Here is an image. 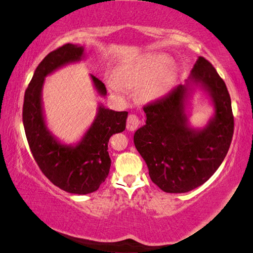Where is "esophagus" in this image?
<instances>
[{
    "label": "esophagus",
    "instance_id": "1",
    "mask_svg": "<svg viewBox=\"0 0 253 253\" xmlns=\"http://www.w3.org/2000/svg\"><path fill=\"white\" fill-rule=\"evenodd\" d=\"M140 124V120L134 114H130L126 120V129L127 131H134L138 129Z\"/></svg>",
    "mask_w": 253,
    "mask_h": 253
}]
</instances>
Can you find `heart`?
<instances>
[{
    "mask_svg": "<svg viewBox=\"0 0 253 253\" xmlns=\"http://www.w3.org/2000/svg\"><path fill=\"white\" fill-rule=\"evenodd\" d=\"M179 69L165 54L148 53L124 64L117 72V79L109 80V86L115 95L126 96L127 88H139L143 101H154L168 94L178 78Z\"/></svg>",
    "mask_w": 253,
    "mask_h": 253,
    "instance_id": "heart-1",
    "label": "heart"
}]
</instances>
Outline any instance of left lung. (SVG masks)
<instances>
[{
	"label": "left lung",
	"mask_w": 253,
	"mask_h": 253,
	"mask_svg": "<svg viewBox=\"0 0 253 253\" xmlns=\"http://www.w3.org/2000/svg\"><path fill=\"white\" fill-rule=\"evenodd\" d=\"M197 88L214 106L202 128L188 119ZM143 110L147 120L133 140L153 182L165 192L184 193L209 180L227 156L234 126L228 88L210 62L199 56L184 84Z\"/></svg>",
	"instance_id": "obj_1"
}]
</instances>
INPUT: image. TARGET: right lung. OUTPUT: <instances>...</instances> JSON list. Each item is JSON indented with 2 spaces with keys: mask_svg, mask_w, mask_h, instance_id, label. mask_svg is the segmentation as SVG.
I'll list each match as a JSON object with an SVG mask.
<instances>
[{
  "mask_svg": "<svg viewBox=\"0 0 253 253\" xmlns=\"http://www.w3.org/2000/svg\"><path fill=\"white\" fill-rule=\"evenodd\" d=\"M85 57L84 47L68 43L44 57L38 65L24 94L23 126L34 160L51 182L74 194L96 191L109 174L111 136L126 130V111L118 112L97 103L94 120L78 142L66 144L52 133L46 124L42 91L47 75ZM99 96L106 95L104 83L90 74Z\"/></svg>",
  "mask_w": 253,
  "mask_h": 253,
  "instance_id": "right-lung-1",
  "label": "right lung"
}]
</instances>
